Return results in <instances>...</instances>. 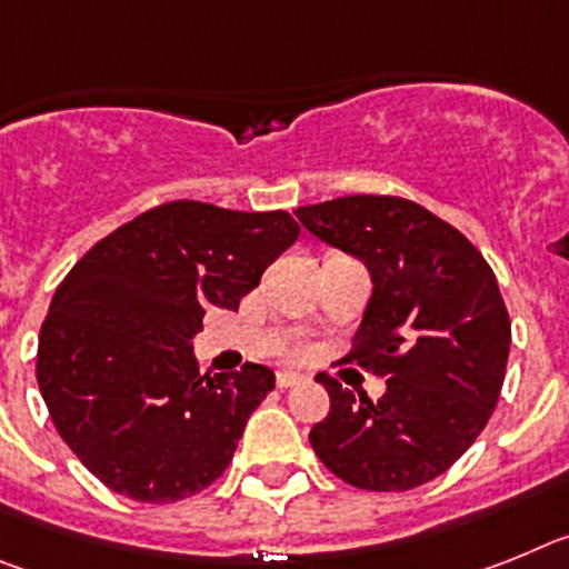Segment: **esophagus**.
I'll list each match as a JSON object with an SVG mask.
<instances>
[{
    "label": "esophagus",
    "instance_id": "obj_1",
    "mask_svg": "<svg viewBox=\"0 0 569 569\" xmlns=\"http://www.w3.org/2000/svg\"><path fill=\"white\" fill-rule=\"evenodd\" d=\"M303 375L298 372H278V387L280 389H291V387H300L303 383Z\"/></svg>",
    "mask_w": 569,
    "mask_h": 569
}]
</instances>
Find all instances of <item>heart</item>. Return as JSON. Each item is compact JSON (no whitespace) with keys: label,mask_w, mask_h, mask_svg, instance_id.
I'll use <instances>...</instances> for the list:
<instances>
[{"label":"heart","mask_w":569,"mask_h":569,"mask_svg":"<svg viewBox=\"0 0 569 569\" xmlns=\"http://www.w3.org/2000/svg\"><path fill=\"white\" fill-rule=\"evenodd\" d=\"M298 355H300V352H298Z\"/></svg>","instance_id":"b5f03b06"}]
</instances>
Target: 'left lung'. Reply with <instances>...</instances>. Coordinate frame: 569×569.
I'll return each mask as SVG.
<instances>
[{"mask_svg":"<svg viewBox=\"0 0 569 569\" xmlns=\"http://www.w3.org/2000/svg\"><path fill=\"white\" fill-rule=\"evenodd\" d=\"M295 214L367 263L372 298L343 360L387 375L375 403L318 375L332 407L312 449L358 490L421 487L472 447L501 395L510 315L496 274L461 231L403 197H338Z\"/></svg>","mask_w":569,"mask_h":569,"instance_id":"obj_1","label":"left lung"}]
</instances>
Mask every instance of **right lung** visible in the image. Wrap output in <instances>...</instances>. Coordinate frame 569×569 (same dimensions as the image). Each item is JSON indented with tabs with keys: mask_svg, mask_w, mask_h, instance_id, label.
Returning <instances> with one entry per match:
<instances>
[{
	"mask_svg": "<svg viewBox=\"0 0 569 569\" xmlns=\"http://www.w3.org/2000/svg\"><path fill=\"white\" fill-rule=\"evenodd\" d=\"M300 234L286 211L174 200L120 226L68 271L39 332L37 380L73 456L108 490L171 503L223 476L274 372L200 375L209 306L234 309Z\"/></svg>",
	"mask_w": 569,
	"mask_h": 569,
	"instance_id": "obj_1",
	"label": "right lung"
}]
</instances>
